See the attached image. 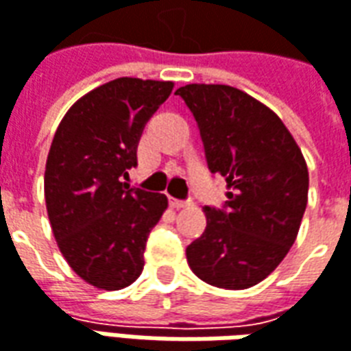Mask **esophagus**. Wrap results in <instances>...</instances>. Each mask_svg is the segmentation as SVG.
<instances>
[{
	"mask_svg": "<svg viewBox=\"0 0 351 351\" xmlns=\"http://www.w3.org/2000/svg\"><path fill=\"white\" fill-rule=\"evenodd\" d=\"M169 203H171V207H175V209H184V207H188V205H190V201L175 199V197H171V199H169Z\"/></svg>",
	"mask_w": 351,
	"mask_h": 351,
	"instance_id": "34e87169",
	"label": "esophagus"
}]
</instances>
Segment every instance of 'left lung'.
<instances>
[{
	"instance_id": "obj_1",
	"label": "left lung",
	"mask_w": 351,
	"mask_h": 351,
	"mask_svg": "<svg viewBox=\"0 0 351 351\" xmlns=\"http://www.w3.org/2000/svg\"><path fill=\"white\" fill-rule=\"evenodd\" d=\"M197 121L209 171L226 178L222 209L186 258L205 283L249 289L278 268L295 243L308 203V167L293 134L268 106L230 85L176 89Z\"/></svg>"
}]
</instances>
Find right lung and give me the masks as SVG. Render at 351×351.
I'll use <instances>...</instances> for the list:
<instances>
[{
	"mask_svg": "<svg viewBox=\"0 0 351 351\" xmlns=\"http://www.w3.org/2000/svg\"><path fill=\"white\" fill-rule=\"evenodd\" d=\"M171 90L173 82L119 77L82 97L56 129L45 165L49 222L70 268L93 287L117 291L142 274L167 197L123 178Z\"/></svg>",
	"mask_w": 351,
	"mask_h": 351,
	"instance_id": "add662e5",
	"label": "right lung"
}]
</instances>
